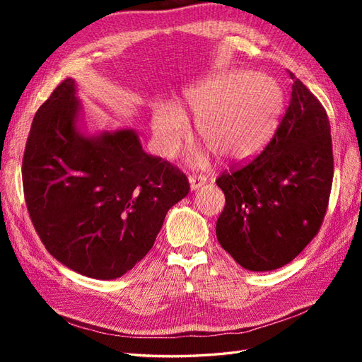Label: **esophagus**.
<instances>
[{"mask_svg": "<svg viewBox=\"0 0 362 362\" xmlns=\"http://www.w3.org/2000/svg\"><path fill=\"white\" fill-rule=\"evenodd\" d=\"M206 183V179L204 175H189V187H191V189H199V188H202L204 185Z\"/></svg>", "mask_w": 362, "mask_h": 362, "instance_id": "34e87169", "label": "esophagus"}]
</instances>
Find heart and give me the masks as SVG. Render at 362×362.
<instances>
[{"label": "heart", "instance_id": "obj_1", "mask_svg": "<svg viewBox=\"0 0 362 362\" xmlns=\"http://www.w3.org/2000/svg\"><path fill=\"white\" fill-rule=\"evenodd\" d=\"M197 135L219 158L244 160L271 138L283 109L279 87L252 71H227L197 83L187 93ZM191 135L187 113L160 103L152 115V136L161 157H174ZM199 160H204L201 156Z\"/></svg>", "mask_w": 362, "mask_h": 362}]
</instances>
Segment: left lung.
Wrapping results in <instances>:
<instances>
[{
	"instance_id": "obj_1",
	"label": "left lung",
	"mask_w": 362,
	"mask_h": 362,
	"mask_svg": "<svg viewBox=\"0 0 362 362\" xmlns=\"http://www.w3.org/2000/svg\"><path fill=\"white\" fill-rule=\"evenodd\" d=\"M289 76V105L272 140L249 163L216 179L226 194L218 241L247 271H274L294 259L317 235L332 191L327 112L302 81Z\"/></svg>"
}]
</instances>
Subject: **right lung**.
<instances>
[{"instance_id":"obj_1","label":"right lung","mask_w":362,"mask_h":362,"mask_svg":"<svg viewBox=\"0 0 362 362\" xmlns=\"http://www.w3.org/2000/svg\"><path fill=\"white\" fill-rule=\"evenodd\" d=\"M73 79L37 110L23 156V189L51 255L90 279L113 280L148 253L168 210L188 194L179 168L146 153L132 129L87 136Z\"/></svg>"}]
</instances>
